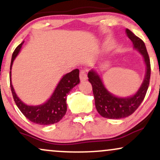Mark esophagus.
Instances as JSON below:
<instances>
[{
    "mask_svg": "<svg viewBox=\"0 0 160 160\" xmlns=\"http://www.w3.org/2000/svg\"><path fill=\"white\" fill-rule=\"evenodd\" d=\"M80 81H85V80H87V75H86V73L85 71H80Z\"/></svg>",
    "mask_w": 160,
    "mask_h": 160,
    "instance_id": "obj_1",
    "label": "esophagus"
}]
</instances>
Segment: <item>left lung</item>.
<instances>
[{
  "label": "left lung",
  "instance_id": "obj_1",
  "mask_svg": "<svg viewBox=\"0 0 160 160\" xmlns=\"http://www.w3.org/2000/svg\"><path fill=\"white\" fill-rule=\"evenodd\" d=\"M128 38L133 43L134 48L141 53L146 65V74L138 91L132 96L119 98L109 92L104 87L102 79L95 70L88 73L89 81L92 86L95 108L102 117L108 119H121L130 116L137 110L144 100L150 78V62L146 47L142 40L128 29L126 30Z\"/></svg>",
  "mask_w": 160,
  "mask_h": 160
}]
</instances>
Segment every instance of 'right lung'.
<instances>
[{
	"label": "right lung",
	"mask_w": 160,
	"mask_h": 160,
	"mask_svg": "<svg viewBox=\"0 0 160 160\" xmlns=\"http://www.w3.org/2000/svg\"><path fill=\"white\" fill-rule=\"evenodd\" d=\"M23 43L24 41L20 43L14 50L10 64V88L15 103L19 108L20 111L31 122L43 126L56 123L63 118L67 111L66 100H67L68 94L75 86L80 83L79 70H73L71 72L64 75L63 78L57 85L52 96L46 103L38 106L27 105L23 103L16 95L11 82V68H12V63L16 57L19 54Z\"/></svg>",
	"instance_id": "obj_1"
}]
</instances>
